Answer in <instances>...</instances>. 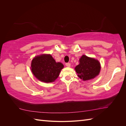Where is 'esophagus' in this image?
Segmentation results:
<instances>
[{
    "label": "esophagus",
    "mask_w": 126,
    "mask_h": 126,
    "mask_svg": "<svg viewBox=\"0 0 126 126\" xmlns=\"http://www.w3.org/2000/svg\"><path fill=\"white\" fill-rule=\"evenodd\" d=\"M66 66L67 67H70V63H66Z\"/></svg>",
    "instance_id": "1"
}]
</instances>
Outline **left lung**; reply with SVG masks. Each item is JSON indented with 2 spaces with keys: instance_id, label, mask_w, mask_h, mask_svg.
<instances>
[{
  "instance_id": "8db88e82",
  "label": "left lung",
  "mask_w": 126,
  "mask_h": 126,
  "mask_svg": "<svg viewBox=\"0 0 126 126\" xmlns=\"http://www.w3.org/2000/svg\"><path fill=\"white\" fill-rule=\"evenodd\" d=\"M100 68L97 60L83 55L79 59V64L75 67V70L78 77L85 81L96 77L99 74Z\"/></svg>"
}]
</instances>
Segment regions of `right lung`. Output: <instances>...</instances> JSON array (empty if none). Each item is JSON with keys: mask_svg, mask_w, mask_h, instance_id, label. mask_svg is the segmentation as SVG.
<instances>
[{"mask_svg": "<svg viewBox=\"0 0 126 126\" xmlns=\"http://www.w3.org/2000/svg\"><path fill=\"white\" fill-rule=\"evenodd\" d=\"M31 67L33 74L40 81L51 82L58 78L63 65L56 63L50 55H41L32 59Z\"/></svg>", "mask_w": 126, "mask_h": 126, "instance_id": "1", "label": "right lung"}]
</instances>
